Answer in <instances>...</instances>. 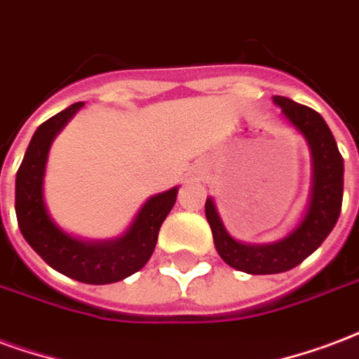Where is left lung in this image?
<instances>
[{
	"mask_svg": "<svg viewBox=\"0 0 359 359\" xmlns=\"http://www.w3.org/2000/svg\"><path fill=\"white\" fill-rule=\"evenodd\" d=\"M274 104L280 106L283 118L304 137L312 156V190L301 222L274 243H241L224 228L213 198L205 201L207 222L220 259L247 274H280L301 264L323 243L341 215L344 161L325 119L291 98L274 97Z\"/></svg>",
	"mask_w": 359,
	"mask_h": 359,
	"instance_id": "8db88e82",
	"label": "left lung"
}]
</instances>
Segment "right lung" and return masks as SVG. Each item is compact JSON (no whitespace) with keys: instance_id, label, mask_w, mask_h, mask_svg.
<instances>
[{"instance_id":"right-lung-1","label":"right lung","mask_w":359,"mask_h":359,"mask_svg":"<svg viewBox=\"0 0 359 359\" xmlns=\"http://www.w3.org/2000/svg\"><path fill=\"white\" fill-rule=\"evenodd\" d=\"M83 102L68 106L34 133L17 171L15 209L24 240L51 268L72 280L104 285L126 280L150 261L159 228L177 201L179 188L152 196L123 236L116 240L87 241L66 233L51 219L43 200V177L53 140Z\"/></svg>"}]
</instances>
